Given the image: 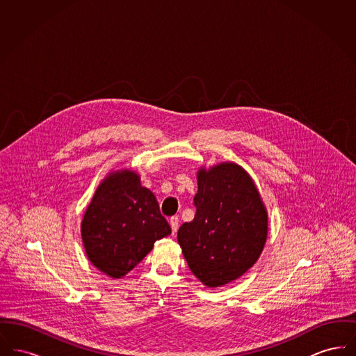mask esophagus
<instances>
[{
  "mask_svg": "<svg viewBox=\"0 0 356 356\" xmlns=\"http://www.w3.org/2000/svg\"><path fill=\"white\" fill-rule=\"evenodd\" d=\"M170 228H172V235H175L177 232V228H179V218L177 216L170 218Z\"/></svg>",
  "mask_w": 356,
  "mask_h": 356,
  "instance_id": "34e87169",
  "label": "esophagus"
}]
</instances>
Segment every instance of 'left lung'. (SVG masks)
<instances>
[{"label": "left lung", "instance_id": "8db88e82", "mask_svg": "<svg viewBox=\"0 0 356 356\" xmlns=\"http://www.w3.org/2000/svg\"><path fill=\"white\" fill-rule=\"evenodd\" d=\"M195 219L177 232L192 273L221 287L248 271L261 254L268 215L251 176L235 163L197 172Z\"/></svg>", "mask_w": 356, "mask_h": 356}]
</instances>
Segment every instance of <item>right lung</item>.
<instances>
[{
  "mask_svg": "<svg viewBox=\"0 0 356 356\" xmlns=\"http://www.w3.org/2000/svg\"><path fill=\"white\" fill-rule=\"evenodd\" d=\"M170 227L152 192L134 170L111 172L97 186L81 221V237L90 263L120 279L151 252Z\"/></svg>",
  "mask_w": 356,
  "mask_h": 356,
  "instance_id": "obj_1",
  "label": "right lung"
}]
</instances>
